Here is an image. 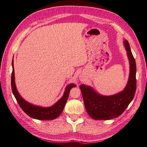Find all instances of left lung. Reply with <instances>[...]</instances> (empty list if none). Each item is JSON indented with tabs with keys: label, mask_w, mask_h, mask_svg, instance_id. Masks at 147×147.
I'll return each instance as SVG.
<instances>
[{
	"label": "left lung",
	"mask_w": 147,
	"mask_h": 147,
	"mask_svg": "<svg viewBox=\"0 0 147 147\" xmlns=\"http://www.w3.org/2000/svg\"><path fill=\"white\" fill-rule=\"evenodd\" d=\"M124 45L129 61V76L128 83L121 92L106 96L97 93L92 87L82 84L80 89L82 94L84 106L91 118L96 120H109L117 118L125 111L131 102L136 89V62L129 44L126 40Z\"/></svg>",
	"instance_id": "8db88e82"
}]
</instances>
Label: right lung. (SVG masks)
<instances>
[{"label":"right lung","instance_id":"obj_1","mask_svg":"<svg viewBox=\"0 0 147 147\" xmlns=\"http://www.w3.org/2000/svg\"><path fill=\"white\" fill-rule=\"evenodd\" d=\"M12 72L11 76V88L13 94L15 98L19 104V106L23 110V111L30 116L31 118L40 119V120H51L58 118L62 113L65 104L67 102L70 89L71 88L76 87V84H71L68 85L65 88V92L63 96L60 99L50 107H43L41 106H38L29 103L26 101L19 94L18 91L16 89L15 84V77H14V68L13 60L12 62Z\"/></svg>","mask_w":147,"mask_h":147}]
</instances>
